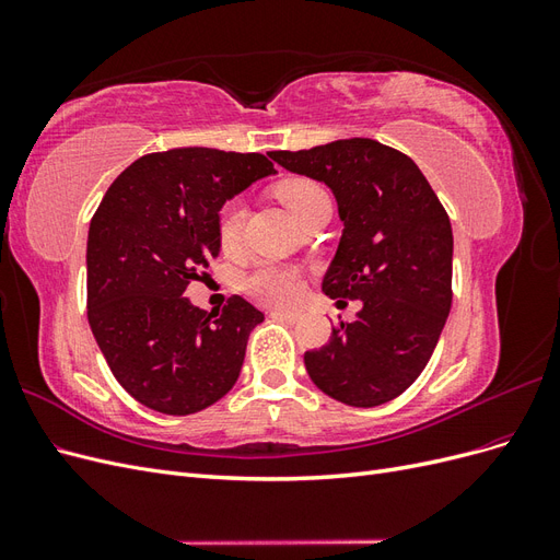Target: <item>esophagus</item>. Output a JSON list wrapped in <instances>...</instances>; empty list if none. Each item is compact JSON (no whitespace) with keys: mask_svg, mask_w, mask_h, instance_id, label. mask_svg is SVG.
Segmentation results:
<instances>
[{"mask_svg":"<svg viewBox=\"0 0 560 560\" xmlns=\"http://www.w3.org/2000/svg\"><path fill=\"white\" fill-rule=\"evenodd\" d=\"M273 315H276V317H282V319H287V322H290V325H294V322H299V319H301V313H299V311H284V308H276V311H273Z\"/></svg>","mask_w":560,"mask_h":560,"instance_id":"obj_1","label":"esophagus"}]
</instances>
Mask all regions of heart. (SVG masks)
I'll return each instance as SVG.
<instances>
[{"label": "heart", "mask_w": 560, "mask_h": 560, "mask_svg": "<svg viewBox=\"0 0 560 560\" xmlns=\"http://www.w3.org/2000/svg\"><path fill=\"white\" fill-rule=\"evenodd\" d=\"M278 196L290 212L301 219L315 200L325 198L327 191L313 179L306 177H292L278 186ZM247 206L241 196L226 200L217 212V238L226 252L238 249L243 241ZM245 290L264 303H294L303 292V280L299 268L284 266V264H261L252 270L245 278Z\"/></svg>", "instance_id": "1"}]
</instances>
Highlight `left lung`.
<instances>
[{
    "instance_id": "8db88e82",
    "label": "left lung",
    "mask_w": 560,
    "mask_h": 560,
    "mask_svg": "<svg viewBox=\"0 0 560 560\" xmlns=\"http://www.w3.org/2000/svg\"><path fill=\"white\" fill-rule=\"evenodd\" d=\"M268 156L331 189L343 233L322 292L362 301L327 346L303 354L308 376L331 399L362 409L399 397L432 358L451 311L444 206L409 156L369 138Z\"/></svg>"
}]
</instances>
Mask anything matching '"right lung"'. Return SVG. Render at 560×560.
<instances>
[{
    "instance_id": "right-lung-1",
    "label": "right lung",
    "mask_w": 560,
    "mask_h": 560,
    "mask_svg": "<svg viewBox=\"0 0 560 560\" xmlns=\"http://www.w3.org/2000/svg\"><path fill=\"white\" fill-rule=\"evenodd\" d=\"M264 154L182 147L128 165L91 219L89 325L114 378L167 416L222 399L264 313L243 296L200 311L184 296L219 257L217 212L261 177Z\"/></svg>"
}]
</instances>
